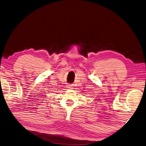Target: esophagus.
I'll return each instance as SVG.
<instances>
[{
  "mask_svg": "<svg viewBox=\"0 0 146 146\" xmlns=\"http://www.w3.org/2000/svg\"><path fill=\"white\" fill-rule=\"evenodd\" d=\"M68 88H71V86H68Z\"/></svg>",
  "mask_w": 146,
  "mask_h": 146,
  "instance_id": "esophagus-1",
  "label": "esophagus"
}]
</instances>
